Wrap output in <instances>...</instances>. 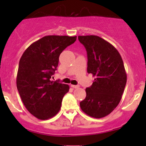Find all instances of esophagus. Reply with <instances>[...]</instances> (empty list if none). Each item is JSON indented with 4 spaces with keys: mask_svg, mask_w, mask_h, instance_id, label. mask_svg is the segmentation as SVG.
<instances>
[{
    "mask_svg": "<svg viewBox=\"0 0 146 146\" xmlns=\"http://www.w3.org/2000/svg\"><path fill=\"white\" fill-rule=\"evenodd\" d=\"M71 86V88H74V89H76V88H79V85H70Z\"/></svg>",
    "mask_w": 146,
    "mask_h": 146,
    "instance_id": "34e87169",
    "label": "esophagus"
}]
</instances>
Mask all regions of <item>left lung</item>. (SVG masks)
Returning <instances> with one entry per match:
<instances>
[{"label":"left lung","instance_id":"1","mask_svg":"<svg viewBox=\"0 0 146 146\" xmlns=\"http://www.w3.org/2000/svg\"><path fill=\"white\" fill-rule=\"evenodd\" d=\"M88 55V73L95 77L85 89L86 98L80 102L83 112L100 119L110 114L120 102L126 83L123 60L117 48L95 35L78 36Z\"/></svg>","mask_w":146,"mask_h":146}]
</instances>
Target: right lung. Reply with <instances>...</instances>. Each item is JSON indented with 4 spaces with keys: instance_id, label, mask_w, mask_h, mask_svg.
I'll return each mask as SVG.
<instances>
[{
    "instance_id": "1",
    "label": "right lung",
    "mask_w": 146,
    "mask_h": 146,
    "mask_svg": "<svg viewBox=\"0 0 146 146\" xmlns=\"http://www.w3.org/2000/svg\"><path fill=\"white\" fill-rule=\"evenodd\" d=\"M77 36L48 35L29 46L19 63L17 88L27 110L36 118L46 120L59 111L69 85L51 81L60 54Z\"/></svg>"
}]
</instances>
